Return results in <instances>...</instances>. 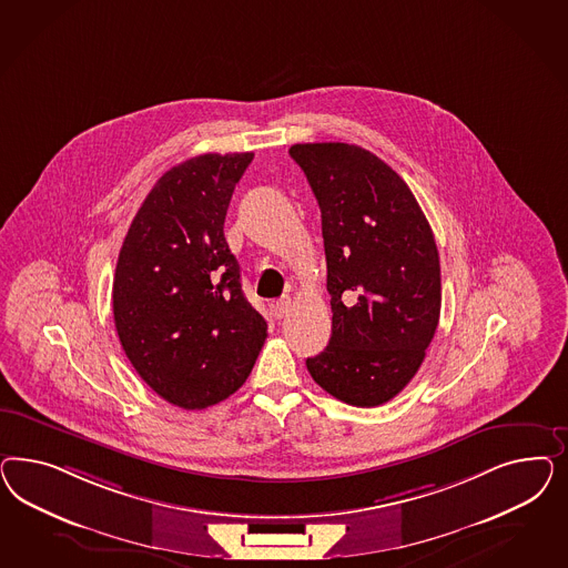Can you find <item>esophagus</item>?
<instances>
[{
  "mask_svg": "<svg viewBox=\"0 0 568 568\" xmlns=\"http://www.w3.org/2000/svg\"><path fill=\"white\" fill-rule=\"evenodd\" d=\"M290 308H292V297L290 295L278 297L275 304H273V312H275L276 318H283L290 312Z\"/></svg>",
  "mask_w": 568,
  "mask_h": 568,
  "instance_id": "1",
  "label": "esophagus"
}]
</instances>
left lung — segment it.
<instances>
[{
  "mask_svg": "<svg viewBox=\"0 0 568 568\" xmlns=\"http://www.w3.org/2000/svg\"><path fill=\"white\" fill-rule=\"evenodd\" d=\"M323 219L331 339L306 361L349 406L396 397L425 361L439 323L442 273L429 223L392 166L349 143H295Z\"/></svg>",
  "mask_w": 568,
  "mask_h": 568,
  "instance_id": "obj_1",
  "label": "left lung"
}]
</instances>
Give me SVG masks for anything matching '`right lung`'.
<instances>
[{"label":"right lung","instance_id":"obj_1","mask_svg":"<svg viewBox=\"0 0 568 568\" xmlns=\"http://www.w3.org/2000/svg\"><path fill=\"white\" fill-rule=\"evenodd\" d=\"M252 158L204 154L172 166L122 241L112 285L122 349L158 396L185 410L235 394L266 339L223 231Z\"/></svg>","mask_w":568,"mask_h":568}]
</instances>
